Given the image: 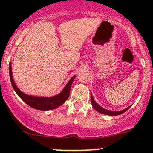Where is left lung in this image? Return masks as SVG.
Instances as JSON below:
<instances>
[{"instance_id":"8db88e82","label":"left lung","mask_w":153,"mask_h":153,"mask_svg":"<svg viewBox=\"0 0 153 153\" xmlns=\"http://www.w3.org/2000/svg\"><path fill=\"white\" fill-rule=\"evenodd\" d=\"M91 102H92V105L94 108L96 109V111H98L99 112L102 113V114H107V115H111V116H116V115H119V114H123L124 112H125L126 111L128 110L130 108V107L124 109L122 111H108V110H106V109L103 108L102 107H101L100 105L96 103L95 102V100L93 99V97H92V94H91Z\"/></svg>"}]
</instances>
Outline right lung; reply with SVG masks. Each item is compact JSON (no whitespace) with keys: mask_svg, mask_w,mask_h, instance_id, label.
Instances as JSON below:
<instances>
[{"mask_svg":"<svg viewBox=\"0 0 153 153\" xmlns=\"http://www.w3.org/2000/svg\"><path fill=\"white\" fill-rule=\"evenodd\" d=\"M9 71H10V77L11 84H12L13 88L14 89L15 92L17 93L18 96L22 99V101L26 103L30 107L33 108L35 109H38V110H42V111H48V110H51V109H54L56 108L59 107L60 105L64 103L70 95V91H71V85H72L74 79L75 78L76 76H73L71 78V80L66 85L64 89H63L62 92L60 94L57 95L53 97L47 98V97H36V96H31L26 95L22 92H21L17 86H16L13 79L12 76V70H11V65L10 64L9 67Z\"/></svg>","mask_w":153,"mask_h":153,"instance_id":"right-lung-1","label":"right lung"}]
</instances>
